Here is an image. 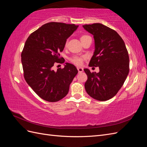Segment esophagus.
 I'll use <instances>...</instances> for the list:
<instances>
[{
	"label": "esophagus",
	"mask_w": 147,
	"mask_h": 147,
	"mask_svg": "<svg viewBox=\"0 0 147 147\" xmlns=\"http://www.w3.org/2000/svg\"><path fill=\"white\" fill-rule=\"evenodd\" d=\"M77 70L79 73H82V72H83V69L82 67H77Z\"/></svg>",
	"instance_id": "esophagus-1"
}]
</instances>
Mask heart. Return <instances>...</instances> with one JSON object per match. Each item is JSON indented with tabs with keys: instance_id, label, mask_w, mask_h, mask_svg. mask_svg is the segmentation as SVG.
Masks as SVG:
<instances>
[{
	"instance_id": "obj_1",
	"label": "heart",
	"mask_w": 147,
	"mask_h": 147,
	"mask_svg": "<svg viewBox=\"0 0 147 147\" xmlns=\"http://www.w3.org/2000/svg\"><path fill=\"white\" fill-rule=\"evenodd\" d=\"M88 37H90L89 35H83L81 37L80 39L81 40L84 38H86ZM65 45H67V43H65ZM85 59V57L84 56H73L72 57H71L70 59V61L72 62V63H74V64L77 65H81L83 63V60Z\"/></svg>"
}]
</instances>
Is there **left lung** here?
I'll list each match as a JSON object with an SVG mask.
<instances>
[{"instance_id":"8db88e82","label":"left lung","mask_w":147,"mask_h":147,"mask_svg":"<svg viewBox=\"0 0 147 147\" xmlns=\"http://www.w3.org/2000/svg\"><path fill=\"white\" fill-rule=\"evenodd\" d=\"M83 27L94 39L95 50L89 66L99 68L98 73L84 69L88 76L84 88L93 99L109 100L122 87L129 71V57L125 43L116 31L102 24H85Z\"/></svg>"}]
</instances>
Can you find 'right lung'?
<instances>
[{
  "label": "right lung",
  "instance_id": "obj_1",
  "mask_svg": "<svg viewBox=\"0 0 147 147\" xmlns=\"http://www.w3.org/2000/svg\"><path fill=\"white\" fill-rule=\"evenodd\" d=\"M78 26L51 22L31 34L21 53L24 77L34 91L48 102H57L67 94L70 84L78 73L72 64L65 63L63 69H53L55 64L65 62L59 52L66 40Z\"/></svg>",
  "mask_w": 147,
  "mask_h": 147
}]
</instances>
